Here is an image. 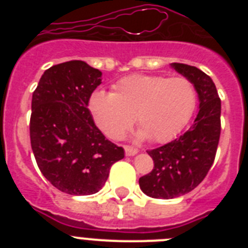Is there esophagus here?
<instances>
[{"label":"esophagus","mask_w":248,"mask_h":248,"mask_svg":"<svg viewBox=\"0 0 248 248\" xmlns=\"http://www.w3.org/2000/svg\"><path fill=\"white\" fill-rule=\"evenodd\" d=\"M124 150H125L126 156H134V155H137L138 153H139V151H138V149L131 148V146H125V148H124Z\"/></svg>","instance_id":"esophagus-1"}]
</instances>
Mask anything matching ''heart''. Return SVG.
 Instances as JSON below:
<instances>
[{"instance_id":"heart-1","label":"heart","mask_w":248,"mask_h":248,"mask_svg":"<svg viewBox=\"0 0 248 248\" xmlns=\"http://www.w3.org/2000/svg\"><path fill=\"white\" fill-rule=\"evenodd\" d=\"M196 105V91L185 78L135 74L120 79L114 93L95 91L88 109L95 125L119 139L134 123L141 126L138 139L165 143L187 124Z\"/></svg>"}]
</instances>
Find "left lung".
<instances>
[{"label":"left lung","mask_w":248,"mask_h":248,"mask_svg":"<svg viewBox=\"0 0 248 248\" xmlns=\"http://www.w3.org/2000/svg\"><path fill=\"white\" fill-rule=\"evenodd\" d=\"M170 67L192 83L199 113L180 138L148 151L154 169L140 177V189L150 198L165 200L187 194L205 179L214 164L221 131V100L211 78L192 65L171 63Z\"/></svg>","instance_id":"1"}]
</instances>
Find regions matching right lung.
Wrapping results in <instances>:
<instances>
[{"mask_svg":"<svg viewBox=\"0 0 248 248\" xmlns=\"http://www.w3.org/2000/svg\"><path fill=\"white\" fill-rule=\"evenodd\" d=\"M102 72L83 61L48 68L32 95L31 146L43 176L68 195L99 191L124 149L109 141L88 109Z\"/></svg>","mask_w":248,"mask_h":248,"instance_id":"obj_1","label":"right lung"}]
</instances>
